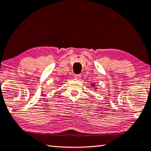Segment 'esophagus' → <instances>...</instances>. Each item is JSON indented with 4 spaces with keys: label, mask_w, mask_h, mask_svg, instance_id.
<instances>
[{
    "label": "esophagus",
    "mask_w": 151,
    "mask_h": 151,
    "mask_svg": "<svg viewBox=\"0 0 151 151\" xmlns=\"http://www.w3.org/2000/svg\"><path fill=\"white\" fill-rule=\"evenodd\" d=\"M75 79H80L81 78V75H75Z\"/></svg>",
    "instance_id": "obj_1"
}]
</instances>
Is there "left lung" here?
<instances>
[{
    "instance_id": "8db88e82",
    "label": "left lung",
    "mask_w": 151,
    "mask_h": 151,
    "mask_svg": "<svg viewBox=\"0 0 151 151\" xmlns=\"http://www.w3.org/2000/svg\"><path fill=\"white\" fill-rule=\"evenodd\" d=\"M95 85H94V84H92V86H95ZM94 89H95V90H96V88H94Z\"/></svg>"
}]
</instances>
